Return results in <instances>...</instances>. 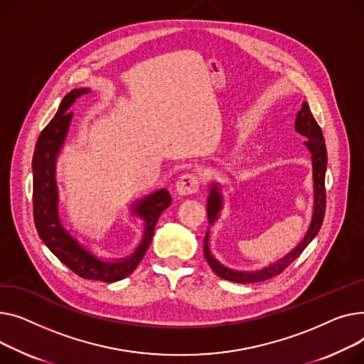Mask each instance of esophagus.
Segmentation results:
<instances>
[{"instance_id":"obj_1","label":"esophagus","mask_w":364,"mask_h":364,"mask_svg":"<svg viewBox=\"0 0 364 364\" xmlns=\"http://www.w3.org/2000/svg\"><path fill=\"white\" fill-rule=\"evenodd\" d=\"M175 188L179 196L196 194L200 188V179L196 173H183L178 178Z\"/></svg>"}]
</instances>
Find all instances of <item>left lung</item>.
Wrapping results in <instances>:
<instances>
[{
	"mask_svg": "<svg viewBox=\"0 0 364 364\" xmlns=\"http://www.w3.org/2000/svg\"><path fill=\"white\" fill-rule=\"evenodd\" d=\"M295 131L298 134H301L303 136L307 138L306 146L309 148V151L311 153V161H313V182H314V208H313V218L310 228L306 233V237L303 241L298 244L289 254H287L285 257L281 260H277L276 263L255 270V272H238L229 269L223 264H220L213 254L210 252L208 247V230L205 233L204 238V255L205 260L210 264L218 276H220L222 279L230 281V282H237V284H252V282H262L266 279H270V277H274L277 274H281L295 259L300 257V254L306 250V247L313 241V238L317 235L320 226L323 223L325 218V210H326V189H325V173H326V164H328V153H326V145H325V138L322 134V129L317 124L316 119L313 117L310 107L307 102H303L301 110L298 112L296 119H295ZM222 194L219 191L218 183L211 185L210 188V196L207 200V218L208 223H215L219 218V213L222 210Z\"/></svg>",
	"mask_w": 364,
	"mask_h": 364,
	"instance_id": "obj_1",
	"label": "left lung"
}]
</instances>
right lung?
I'll return each instance as SVG.
<instances>
[{
  "label": "right lung",
  "mask_w": 364,
  "mask_h": 364,
  "mask_svg": "<svg viewBox=\"0 0 364 364\" xmlns=\"http://www.w3.org/2000/svg\"><path fill=\"white\" fill-rule=\"evenodd\" d=\"M90 90L70 91L63 98L58 112L41 132L32 159L33 168V220L39 238L51 250L55 257L83 279L116 282L129 276L141 263L145 251L151 244L154 228L161 213L172 203L167 189H159L132 207L134 213L144 219V238L134 254L119 260H107L80 245L63 228L58 218V192L55 182V161L69 132L73 113L69 107L76 98L88 94Z\"/></svg>",
  "instance_id": "right-lung-1"
}]
</instances>
